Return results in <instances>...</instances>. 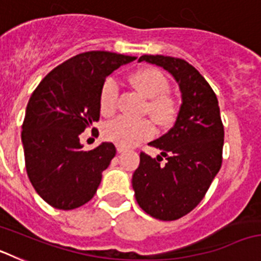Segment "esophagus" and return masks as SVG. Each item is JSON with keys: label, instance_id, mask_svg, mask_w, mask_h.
Returning a JSON list of instances; mask_svg holds the SVG:
<instances>
[{"label": "esophagus", "instance_id": "obj_1", "mask_svg": "<svg viewBox=\"0 0 261 261\" xmlns=\"http://www.w3.org/2000/svg\"><path fill=\"white\" fill-rule=\"evenodd\" d=\"M116 149H117V151H119V153H124V151H126L125 147H124V146H120V145H117Z\"/></svg>", "mask_w": 261, "mask_h": 261}]
</instances>
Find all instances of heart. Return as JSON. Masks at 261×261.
Instances as JSON below:
<instances>
[{
  "instance_id": "obj_1",
  "label": "heart",
  "mask_w": 261,
  "mask_h": 261,
  "mask_svg": "<svg viewBox=\"0 0 261 261\" xmlns=\"http://www.w3.org/2000/svg\"><path fill=\"white\" fill-rule=\"evenodd\" d=\"M129 82L138 93L146 99L149 114L158 123H167L175 115V102L166 94L168 82L162 71L154 68H145L133 73ZM119 87L114 80H107L100 90L99 106L105 116H110L116 111ZM105 137L115 144L130 147L153 135V126L147 120H132L128 117H117L106 124L103 129Z\"/></svg>"
}]
</instances>
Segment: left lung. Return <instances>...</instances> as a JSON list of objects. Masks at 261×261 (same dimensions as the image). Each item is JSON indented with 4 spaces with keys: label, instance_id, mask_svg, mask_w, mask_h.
<instances>
[{
    "label": "left lung",
    "instance_id": "left-lung-1",
    "mask_svg": "<svg viewBox=\"0 0 261 261\" xmlns=\"http://www.w3.org/2000/svg\"><path fill=\"white\" fill-rule=\"evenodd\" d=\"M141 61L155 64L174 77L181 105L174 126L150 142L161 155L140 154L132 186L142 211L161 221H174L197 206L220 171L225 136L220 107L205 78L184 60L144 55Z\"/></svg>",
    "mask_w": 261,
    "mask_h": 261
}]
</instances>
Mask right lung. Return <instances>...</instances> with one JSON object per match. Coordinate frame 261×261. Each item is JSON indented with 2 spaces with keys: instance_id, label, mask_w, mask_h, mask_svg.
Segmentation results:
<instances>
[{
  "instance_id": "obj_1",
  "label": "right lung",
  "mask_w": 261,
  "mask_h": 261,
  "mask_svg": "<svg viewBox=\"0 0 261 261\" xmlns=\"http://www.w3.org/2000/svg\"><path fill=\"white\" fill-rule=\"evenodd\" d=\"M133 60L106 50L80 53L48 73L32 93L22 125L26 170L53 208L75 209L95 195L116 147L102 142L85 151L80 135L99 120L106 78Z\"/></svg>"
}]
</instances>
